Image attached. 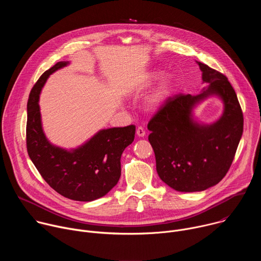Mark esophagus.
<instances>
[{
    "mask_svg": "<svg viewBox=\"0 0 261 261\" xmlns=\"http://www.w3.org/2000/svg\"><path fill=\"white\" fill-rule=\"evenodd\" d=\"M136 134H137V136H139V137H143V136L145 135V130H144L142 127H138V128L136 129Z\"/></svg>",
    "mask_w": 261,
    "mask_h": 261,
    "instance_id": "34e87169",
    "label": "esophagus"
}]
</instances>
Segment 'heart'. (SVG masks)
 I'll use <instances>...</instances> for the list:
<instances>
[{
    "mask_svg": "<svg viewBox=\"0 0 261 261\" xmlns=\"http://www.w3.org/2000/svg\"><path fill=\"white\" fill-rule=\"evenodd\" d=\"M172 77L170 75H165L158 87L154 90V92L147 98V105L151 108L159 107L169 96L172 89Z\"/></svg>",
    "mask_w": 261,
    "mask_h": 261,
    "instance_id": "1",
    "label": "heart"
}]
</instances>
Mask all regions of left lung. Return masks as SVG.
Segmentation results:
<instances>
[{"label": "left lung", "mask_w": 261, "mask_h": 261, "mask_svg": "<svg viewBox=\"0 0 261 261\" xmlns=\"http://www.w3.org/2000/svg\"><path fill=\"white\" fill-rule=\"evenodd\" d=\"M196 63L207 87L196 96L169 97L147 125L158 175L179 192L203 191L224 177L244 128L242 108L227 77L205 64ZM213 95L223 103L222 116L212 124L197 122L193 109Z\"/></svg>", "instance_id": "1"}]
</instances>
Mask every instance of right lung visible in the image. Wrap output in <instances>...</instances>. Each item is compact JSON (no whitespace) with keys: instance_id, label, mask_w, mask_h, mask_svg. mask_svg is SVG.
<instances>
[{"instance_id":"1","label":"right lung","mask_w":261,"mask_h":261,"mask_svg":"<svg viewBox=\"0 0 261 261\" xmlns=\"http://www.w3.org/2000/svg\"><path fill=\"white\" fill-rule=\"evenodd\" d=\"M59 62L33 87L28 101V154L41 176L59 194L76 201H93L106 195L121 176V156L132 143L135 126L102 129L82 145L67 150L53 144L44 134L39 95L50 74L66 67Z\"/></svg>"}]
</instances>
